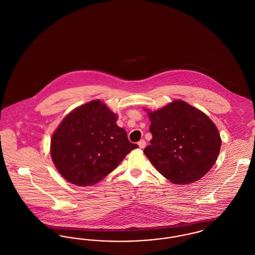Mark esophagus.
<instances>
[{"instance_id":"1","label":"esophagus","mask_w":255,"mask_h":255,"mask_svg":"<svg viewBox=\"0 0 255 255\" xmlns=\"http://www.w3.org/2000/svg\"><path fill=\"white\" fill-rule=\"evenodd\" d=\"M137 144L139 146V148H141V149H142V148H144L146 146V141L144 139H141V140H139V141H138V143H137Z\"/></svg>"}]
</instances>
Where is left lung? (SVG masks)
Here are the masks:
<instances>
[{
	"label": "left lung",
	"instance_id": "obj_1",
	"mask_svg": "<svg viewBox=\"0 0 255 255\" xmlns=\"http://www.w3.org/2000/svg\"><path fill=\"white\" fill-rule=\"evenodd\" d=\"M147 112L153 137L143 152L156 169L175 184L204 177L216 162L222 144L212 121L179 99Z\"/></svg>",
	"mask_w": 255,
	"mask_h": 255
}]
</instances>
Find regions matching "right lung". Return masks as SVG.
<instances>
[{
	"instance_id": "obj_1",
	"label": "right lung",
	"mask_w": 255,
	"mask_h": 255,
	"mask_svg": "<svg viewBox=\"0 0 255 255\" xmlns=\"http://www.w3.org/2000/svg\"><path fill=\"white\" fill-rule=\"evenodd\" d=\"M117 121L100 100L75 108L62 121L52 134L50 155L63 178L79 186L96 184L138 147Z\"/></svg>"
}]
</instances>
